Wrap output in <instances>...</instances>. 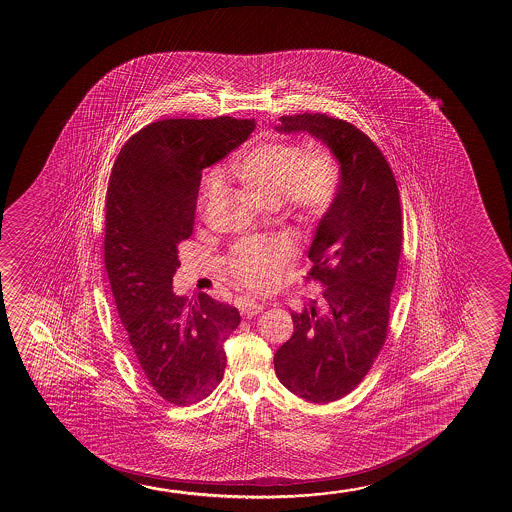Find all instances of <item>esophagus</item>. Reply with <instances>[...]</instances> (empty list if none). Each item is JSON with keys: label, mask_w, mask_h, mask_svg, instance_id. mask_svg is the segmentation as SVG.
Returning <instances> with one entry per match:
<instances>
[{"label": "esophagus", "mask_w": 512, "mask_h": 512, "mask_svg": "<svg viewBox=\"0 0 512 512\" xmlns=\"http://www.w3.org/2000/svg\"><path fill=\"white\" fill-rule=\"evenodd\" d=\"M262 309H264V304H260V302L255 301H245L239 304V311H241V315L243 316H255L262 313Z\"/></svg>", "instance_id": "1"}]
</instances>
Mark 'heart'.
Here are the masks:
<instances>
[{
  "label": "heart",
  "mask_w": 512,
  "mask_h": 512,
  "mask_svg": "<svg viewBox=\"0 0 512 512\" xmlns=\"http://www.w3.org/2000/svg\"><path fill=\"white\" fill-rule=\"evenodd\" d=\"M227 173L262 206L287 204L302 224L320 222L336 201L341 166L327 145L318 141H262L232 157ZM218 176L204 180L201 204L215 196ZM288 257L281 239H248L236 246L231 271L253 288H266L278 278Z\"/></svg>",
  "instance_id": "heart-1"
}]
</instances>
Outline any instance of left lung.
<instances>
[{
    "mask_svg": "<svg viewBox=\"0 0 512 512\" xmlns=\"http://www.w3.org/2000/svg\"><path fill=\"white\" fill-rule=\"evenodd\" d=\"M280 133H309L341 164L336 201L316 227L306 280L320 281L327 313H292L294 334L274 353L283 386L329 404L371 371L385 344L400 250L399 187L378 145L358 127L325 113L281 117Z\"/></svg>",
    "mask_w": 512,
    "mask_h": 512,
    "instance_id": "obj_1",
    "label": "left lung"
}]
</instances>
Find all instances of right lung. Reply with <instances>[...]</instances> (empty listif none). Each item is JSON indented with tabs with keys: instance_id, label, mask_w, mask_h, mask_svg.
<instances>
[{
	"instance_id": "add662e5",
	"label": "right lung",
	"mask_w": 512,
	"mask_h": 512,
	"mask_svg": "<svg viewBox=\"0 0 512 512\" xmlns=\"http://www.w3.org/2000/svg\"><path fill=\"white\" fill-rule=\"evenodd\" d=\"M255 129L253 119L152 122L120 148L105 203V264L127 341L157 395L175 406L224 378L238 309L208 294H173L178 245L194 231L201 171Z\"/></svg>"
}]
</instances>
